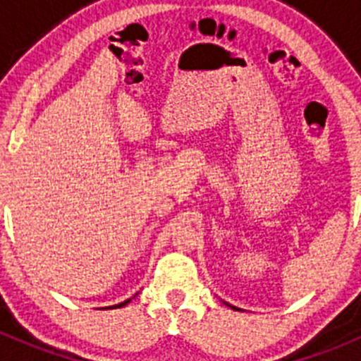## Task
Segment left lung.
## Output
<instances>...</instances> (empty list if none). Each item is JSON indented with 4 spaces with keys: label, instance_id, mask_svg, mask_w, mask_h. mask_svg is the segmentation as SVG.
I'll return each mask as SVG.
<instances>
[{
    "label": "left lung",
    "instance_id": "1",
    "mask_svg": "<svg viewBox=\"0 0 361 361\" xmlns=\"http://www.w3.org/2000/svg\"><path fill=\"white\" fill-rule=\"evenodd\" d=\"M226 305H229V304H226ZM229 307H233V305H229ZM233 309H237V307H233Z\"/></svg>",
    "mask_w": 361,
    "mask_h": 361
}]
</instances>
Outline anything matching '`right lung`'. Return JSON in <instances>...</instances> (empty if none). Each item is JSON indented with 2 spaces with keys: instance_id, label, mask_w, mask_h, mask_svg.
Masks as SVG:
<instances>
[{
  "instance_id": "1",
  "label": "right lung",
  "mask_w": 361,
  "mask_h": 361,
  "mask_svg": "<svg viewBox=\"0 0 361 361\" xmlns=\"http://www.w3.org/2000/svg\"><path fill=\"white\" fill-rule=\"evenodd\" d=\"M128 302H130V298H128V300H124V302H121V304H117V305H111V307H110V309H117V307H124V305H126V304H128ZM104 309H108V307H104Z\"/></svg>"
}]
</instances>
